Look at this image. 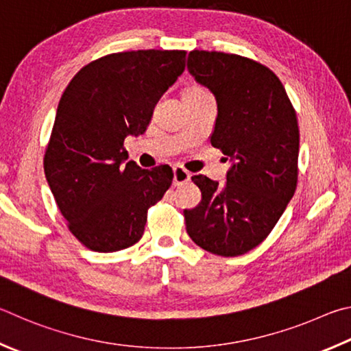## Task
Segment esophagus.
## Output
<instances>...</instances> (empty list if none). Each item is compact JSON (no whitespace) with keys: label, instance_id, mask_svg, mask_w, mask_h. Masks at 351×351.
<instances>
[{"label":"esophagus","instance_id":"obj_1","mask_svg":"<svg viewBox=\"0 0 351 351\" xmlns=\"http://www.w3.org/2000/svg\"><path fill=\"white\" fill-rule=\"evenodd\" d=\"M172 172H174V177H172V183H174L176 186L185 185V183H188L189 179H191L189 172L185 168H182V166H174V168H172Z\"/></svg>","mask_w":351,"mask_h":351}]
</instances>
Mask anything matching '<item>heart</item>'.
Segmentation results:
<instances>
[{
	"instance_id": "b5f03b06",
	"label": "heart",
	"mask_w": 351,
	"mask_h": 351,
	"mask_svg": "<svg viewBox=\"0 0 351 351\" xmlns=\"http://www.w3.org/2000/svg\"><path fill=\"white\" fill-rule=\"evenodd\" d=\"M200 92H205L204 89L197 88V86H193V88H188L185 92H183V95H189V94H200Z\"/></svg>"
}]
</instances>
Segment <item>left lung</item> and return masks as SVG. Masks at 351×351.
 I'll list each match as a JSON object with an SVG mask.
<instances>
[{
  "mask_svg": "<svg viewBox=\"0 0 351 351\" xmlns=\"http://www.w3.org/2000/svg\"><path fill=\"white\" fill-rule=\"evenodd\" d=\"M188 69L216 97L211 145L232 166L222 188L193 177L202 200L183 213L186 231L213 254L241 256L265 241L296 191V110L278 75L242 55L193 51Z\"/></svg>",
  "mask_w": 351,
  "mask_h": 351,
  "instance_id": "8db88e82",
  "label": "left lung"
}]
</instances>
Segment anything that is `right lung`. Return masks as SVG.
Wrapping results in <instances>:
<instances>
[{
  "instance_id": "obj_1",
  "label": "right lung",
  "mask_w": 351,
  "mask_h": 351,
  "mask_svg": "<svg viewBox=\"0 0 351 351\" xmlns=\"http://www.w3.org/2000/svg\"><path fill=\"white\" fill-rule=\"evenodd\" d=\"M185 58V51L156 49L104 55L82 67L61 95L45 174L67 228L86 248L112 253L137 243L147 210L171 186V166L125 165L123 143L146 131Z\"/></svg>"
}]
</instances>
